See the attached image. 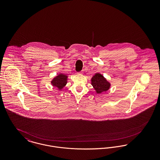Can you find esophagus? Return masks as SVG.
Listing matches in <instances>:
<instances>
[{
	"label": "esophagus",
	"instance_id": "34e87169",
	"mask_svg": "<svg viewBox=\"0 0 160 160\" xmlns=\"http://www.w3.org/2000/svg\"><path fill=\"white\" fill-rule=\"evenodd\" d=\"M77 73H78V74H82L83 73V72L82 71V72H77Z\"/></svg>",
	"mask_w": 160,
	"mask_h": 160
}]
</instances>
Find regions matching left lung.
Returning a JSON list of instances; mask_svg holds the SVG:
<instances>
[{"instance_id": "1", "label": "left lung", "mask_w": 160, "mask_h": 160, "mask_svg": "<svg viewBox=\"0 0 160 160\" xmlns=\"http://www.w3.org/2000/svg\"><path fill=\"white\" fill-rule=\"evenodd\" d=\"M92 85L96 90L97 93H100L102 92L106 91L110 86L106 78L99 73H97L93 76L91 79Z\"/></svg>"}]
</instances>
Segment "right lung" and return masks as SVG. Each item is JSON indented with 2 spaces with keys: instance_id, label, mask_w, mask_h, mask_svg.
Returning a JSON list of instances; mask_svg holds the SVG:
<instances>
[{
  "instance_id": "obj_1",
  "label": "right lung",
  "mask_w": 160,
  "mask_h": 160,
  "mask_svg": "<svg viewBox=\"0 0 160 160\" xmlns=\"http://www.w3.org/2000/svg\"><path fill=\"white\" fill-rule=\"evenodd\" d=\"M67 77L65 74H60L58 76L56 77L52 81V84L54 86L59 89H62L67 83Z\"/></svg>"
}]
</instances>
